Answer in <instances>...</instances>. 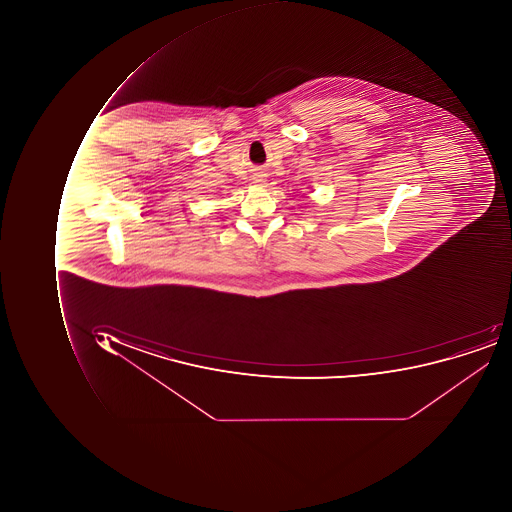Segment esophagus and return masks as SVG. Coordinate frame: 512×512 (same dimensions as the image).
<instances>
[{
	"instance_id": "34e87169",
	"label": "esophagus",
	"mask_w": 512,
	"mask_h": 512,
	"mask_svg": "<svg viewBox=\"0 0 512 512\" xmlns=\"http://www.w3.org/2000/svg\"><path fill=\"white\" fill-rule=\"evenodd\" d=\"M264 175L263 174H257L255 175L254 177V183H258V184H261V183H264Z\"/></svg>"
}]
</instances>
